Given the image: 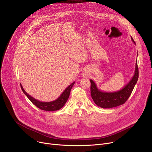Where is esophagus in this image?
Masks as SVG:
<instances>
[{
  "mask_svg": "<svg viewBox=\"0 0 152 152\" xmlns=\"http://www.w3.org/2000/svg\"><path fill=\"white\" fill-rule=\"evenodd\" d=\"M83 76H84V77H86V76H87V75H86V74H84V75H83Z\"/></svg>",
  "mask_w": 152,
  "mask_h": 152,
  "instance_id": "1",
  "label": "esophagus"
}]
</instances>
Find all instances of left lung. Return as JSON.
<instances>
[{
	"instance_id": "obj_1",
	"label": "left lung",
	"mask_w": 152,
	"mask_h": 152,
	"mask_svg": "<svg viewBox=\"0 0 152 152\" xmlns=\"http://www.w3.org/2000/svg\"><path fill=\"white\" fill-rule=\"evenodd\" d=\"M133 43L136 45L134 39L131 37ZM139 77V70L137 60L134 74L129 83L122 89L113 92H106L100 90L92 79H90V93L94 103L99 107L104 109H109L124 104L129 97L131 92L137 83Z\"/></svg>"
}]
</instances>
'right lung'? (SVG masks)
Returning <instances> with one entry per match:
<instances>
[{
    "mask_svg": "<svg viewBox=\"0 0 152 152\" xmlns=\"http://www.w3.org/2000/svg\"><path fill=\"white\" fill-rule=\"evenodd\" d=\"M75 83V82H73L72 84H71L69 86H68L57 99H56L54 101H53V102H40V101H38V99L34 98L32 96L28 95L24 89L23 88L21 84V87L23 93L30 99V102H31L34 104H35L37 107L43 110L54 111V110H59L60 109L63 107V106L65 105V104L66 103L69 98L71 89H72V88L73 87Z\"/></svg>",
    "mask_w": 152,
    "mask_h": 152,
    "instance_id": "obj_1",
    "label": "right lung"
}]
</instances>
